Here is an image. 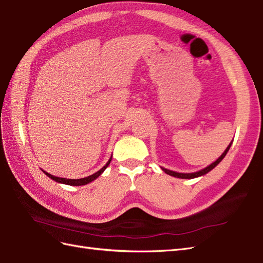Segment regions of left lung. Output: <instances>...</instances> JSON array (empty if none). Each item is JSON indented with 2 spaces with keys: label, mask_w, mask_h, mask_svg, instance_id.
<instances>
[{
  "label": "left lung",
  "mask_w": 263,
  "mask_h": 263,
  "mask_svg": "<svg viewBox=\"0 0 263 263\" xmlns=\"http://www.w3.org/2000/svg\"><path fill=\"white\" fill-rule=\"evenodd\" d=\"M231 144H232V142L229 144L228 148L225 149V151H224L223 154H222V156L219 157L218 159H217L215 162L211 163L210 166H207L206 168L199 170V172L192 173V174H181V173H176V172H173V170H168V169H166V168H161V169H162L163 172L166 173L167 175H170V176H173V177H177V178H181V179H193V178H196V177H199V176H204V175H206L207 173H210L212 169H214V168L217 166V164L223 160V158H224L225 156H227L228 151L230 150V146H231Z\"/></svg>",
  "instance_id": "8db88e82"
}]
</instances>
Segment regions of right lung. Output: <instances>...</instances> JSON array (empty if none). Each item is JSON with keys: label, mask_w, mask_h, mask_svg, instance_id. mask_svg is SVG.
<instances>
[{"label": "right lung", "mask_w": 263, "mask_h": 263, "mask_svg": "<svg viewBox=\"0 0 263 263\" xmlns=\"http://www.w3.org/2000/svg\"><path fill=\"white\" fill-rule=\"evenodd\" d=\"M111 160H112V157L109 158V160L107 161V163H106L105 166H104L102 169H100L99 172L95 173V174H93V175H90V176H88V177H85V178H81V179H67V178H60V177H56V176H52V175H50L49 173L45 172V170H42V172H44V173L49 177V178H51L52 180L57 181V182H60V184L70 185V186H83V185H87V184H89L90 181L95 180V179L97 178V177L101 176V175L103 174L104 170H105V169L107 168V166L109 164V162H111Z\"/></svg>", "instance_id": "obj_1"}]
</instances>
